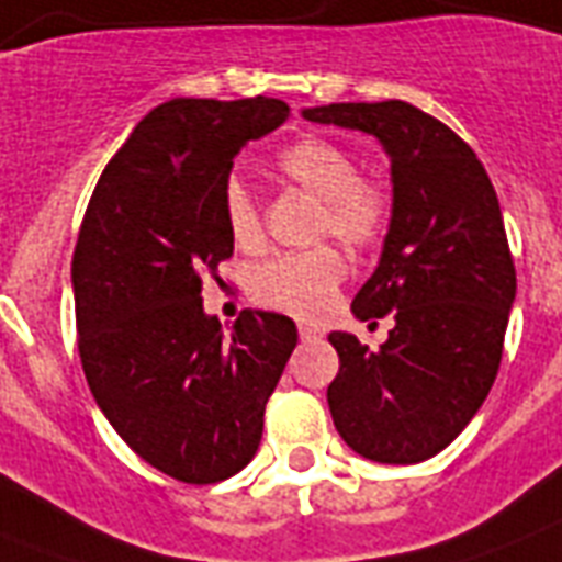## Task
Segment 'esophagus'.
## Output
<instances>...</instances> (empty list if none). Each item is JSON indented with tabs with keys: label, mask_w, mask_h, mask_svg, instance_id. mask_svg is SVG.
<instances>
[{
	"label": "esophagus",
	"mask_w": 562,
	"mask_h": 562,
	"mask_svg": "<svg viewBox=\"0 0 562 562\" xmlns=\"http://www.w3.org/2000/svg\"><path fill=\"white\" fill-rule=\"evenodd\" d=\"M317 338H321V329H315V326L300 324V341H317Z\"/></svg>",
	"instance_id": "1"
}]
</instances>
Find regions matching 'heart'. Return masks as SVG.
<instances>
[{
    "label": "heart",
    "mask_w": 562,
    "mask_h": 562,
    "mask_svg": "<svg viewBox=\"0 0 562 562\" xmlns=\"http://www.w3.org/2000/svg\"><path fill=\"white\" fill-rule=\"evenodd\" d=\"M282 178L321 201L317 233L335 236L350 247H364L391 218V198L375 180L359 178V162L350 151L329 139H300L282 151ZM224 218L238 247H259L262 212L256 194L233 180L224 194ZM347 277V265L333 247H315L303 254L273 256L250 273V294L256 303L280 308L294 317L324 315L335 289Z\"/></svg>",
    "instance_id": "1"
}]
</instances>
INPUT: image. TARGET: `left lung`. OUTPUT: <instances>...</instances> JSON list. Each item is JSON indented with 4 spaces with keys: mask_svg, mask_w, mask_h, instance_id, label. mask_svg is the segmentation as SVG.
<instances>
[{
    "mask_svg": "<svg viewBox=\"0 0 562 562\" xmlns=\"http://www.w3.org/2000/svg\"><path fill=\"white\" fill-rule=\"evenodd\" d=\"M303 119L364 131L391 157V227L352 315H393V329L379 350L329 335L341 359L326 391L335 428L370 461H426L475 417L502 364L516 268L496 189L470 145L408 101L326 104Z\"/></svg>",
    "mask_w": 562,
    "mask_h": 562,
    "instance_id": "8db88e82",
    "label": "left lung"
}]
</instances>
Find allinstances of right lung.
Here are the masks:
<instances>
[{
  "instance_id": "obj_1",
  "label": "right lung",
  "mask_w": 562,
  "mask_h": 562,
  "mask_svg": "<svg viewBox=\"0 0 562 562\" xmlns=\"http://www.w3.org/2000/svg\"><path fill=\"white\" fill-rule=\"evenodd\" d=\"M289 119L280 99H171L101 171L72 256L78 352L92 396L143 461L183 484L245 470L297 326L245 308L224 335L206 273L233 256V157ZM218 280V277H215Z\"/></svg>"
}]
</instances>
